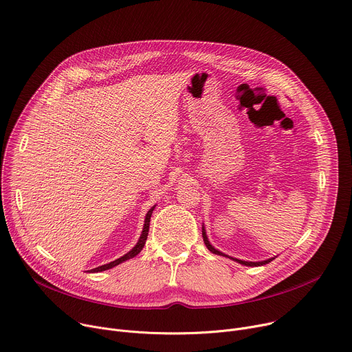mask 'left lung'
I'll return each instance as SVG.
<instances>
[{
    "mask_svg": "<svg viewBox=\"0 0 352 352\" xmlns=\"http://www.w3.org/2000/svg\"><path fill=\"white\" fill-rule=\"evenodd\" d=\"M203 239H204V243H206V246L208 248V250L210 252H212V253H215V254H219V256H225V257H229V256H226V254H223V253H221L219 250H217L214 246H211V243L208 242V238H207V235H206V230H204V228H203ZM229 258H232V257H229ZM232 260H235V261H238V263H241V264H245V265H263V264H267V263H270V261H272V258H268V260H264V261H243V260H238V258H232Z\"/></svg>",
    "mask_w": 352,
    "mask_h": 352,
    "instance_id": "8db88e82",
    "label": "left lung"
}]
</instances>
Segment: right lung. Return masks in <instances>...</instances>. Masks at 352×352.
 I'll list each match as a JSON object with an SVG mask.
<instances>
[{
	"instance_id": "right-lung-1",
	"label": "right lung",
	"mask_w": 352,
	"mask_h": 352,
	"mask_svg": "<svg viewBox=\"0 0 352 352\" xmlns=\"http://www.w3.org/2000/svg\"><path fill=\"white\" fill-rule=\"evenodd\" d=\"M153 208L155 207H152L149 211H148V214H146V217H145V223H144V229H142V233H141V236H140V241H138V243L127 253V254H124L123 257H120V258H117V260H114V261H111V263H109V264H103V265H100V267H96V268H92L91 271L92 272H99V271H104V270H109V268H111V267H114V265H117V264H120V263H123V261H126V260H129V258H133L134 256H137L141 250H142V248H144V245H145V242H146V238H148V232H149V222H151V215H152V211H153Z\"/></svg>"
}]
</instances>
